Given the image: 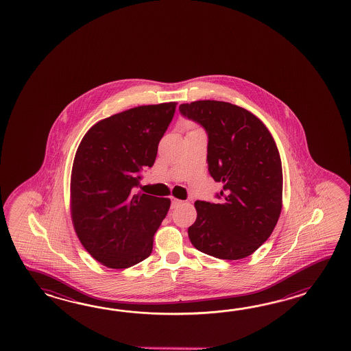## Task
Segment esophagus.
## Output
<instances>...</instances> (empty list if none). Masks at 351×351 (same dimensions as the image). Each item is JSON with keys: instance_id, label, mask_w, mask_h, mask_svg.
I'll return each mask as SVG.
<instances>
[{"instance_id": "esophagus-1", "label": "esophagus", "mask_w": 351, "mask_h": 351, "mask_svg": "<svg viewBox=\"0 0 351 351\" xmlns=\"http://www.w3.org/2000/svg\"><path fill=\"white\" fill-rule=\"evenodd\" d=\"M183 202L179 201L177 198H172V207L173 208H176V207H178L179 204H182Z\"/></svg>"}]
</instances>
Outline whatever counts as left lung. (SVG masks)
Segmentation results:
<instances>
[{
    "label": "left lung",
    "mask_w": 351,
    "mask_h": 351,
    "mask_svg": "<svg viewBox=\"0 0 351 351\" xmlns=\"http://www.w3.org/2000/svg\"><path fill=\"white\" fill-rule=\"evenodd\" d=\"M179 112L208 135L210 177L223 183L218 201H197L188 236L198 251L221 260H241L266 242L282 208V165L269 129L246 109L199 100Z\"/></svg>",
    "instance_id": "8db88e82"
}]
</instances>
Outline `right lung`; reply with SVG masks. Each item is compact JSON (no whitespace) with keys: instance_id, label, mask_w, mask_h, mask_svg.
<instances>
[{"instance_id":"obj_1","label":"right lung","mask_w":351,"mask_h":351,"mask_svg":"<svg viewBox=\"0 0 351 351\" xmlns=\"http://www.w3.org/2000/svg\"><path fill=\"white\" fill-rule=\"evenodd\" d=\"M177 103L143 105L100 120L84 135L71 172V217L84 248L109 269L149 257L171 199L135 194L153 167Z\"/></svg>"}]
</instances>
